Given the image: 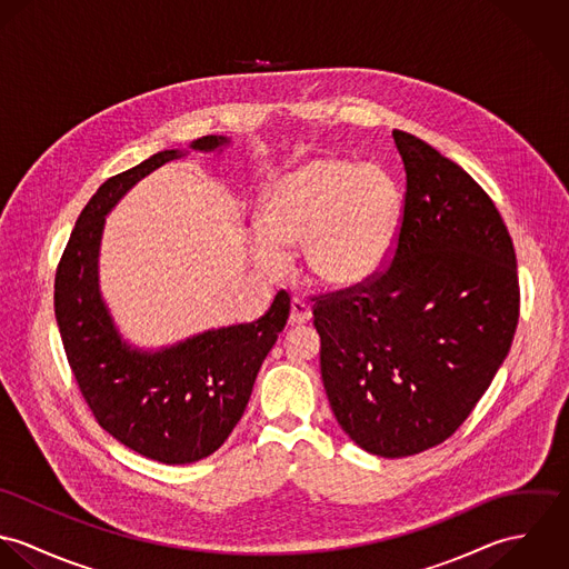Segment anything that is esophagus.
<instances>
[{"label": "esophagus", "instance_id": "obj_1", "mask_svg": "<svg viewBox=\"0 0 569 569\" xmlns=\"http://www.w3.org/2000/svg\"><path fill=\"white\" fill-rule=\"evenodd\" d=\"M311 320V307L300 300V298H293L291 300V313H289V325L300 326L307 325Z\"/></svg>", "mask_w": 569, "mask_h": 569}]
</instances>
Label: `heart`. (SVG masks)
Listing matches in <instances>:
<instances>
[{
    "mask_svg": "<svg viewBox=\"0 0 569 569\" xmlns=\"http://www.w3.org/2000/svg\"><path fill=\"white\" fill-rule=\"evenodd\" d=\"M403 217L397 181L377 163L318 158L273 179L253 212L251 264L278 278L300 249L307 273L328 289L370 282L390 260Z\"/></svg>",
    "mask_w": 569,
    "mask_h": 569,
    "instance_id": "heart-1",
    "label": "heart"
}]
</instances>
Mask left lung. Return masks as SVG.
<instances>
[{
  "label": "left lung",
  "mask_w": 569,
  "mask_h": 569,
  "mask_svg": "<svg viewBox=\"0 0 569 569\" xmlns=\"http://www.w3.org/2000/svg\"><path fill=\"white\" fill-rule=\"evenodd\" d=\"M406 166L401 232L368 284L316 298L322 381L361 449L406 458L445 442L503 363L519 320L510 234L478 181L392 131Z\"/></svg>",
  "instance_id": "left-lung-1"
}]
</instances>
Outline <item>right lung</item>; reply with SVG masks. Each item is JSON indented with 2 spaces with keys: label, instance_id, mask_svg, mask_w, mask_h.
Listing matches in <instances>:
<instances>
[{
  "label": "right lung",
  "instance_id": "1",
  "mask_svg": "<svg viewBox=\"0 0 569 569\" xmlns=\"http://www.w3.org/2000/svg\"><path fill=\"white\" fill-rule=\"evenodd\" d=\"M226 136L190 142L214 153ZM186 151L168 149L107 179L82 208L54 280V313L70 368L98 425L136 453L163 465H190L214 453L243 416L256 375L289 320L280 291L251 325L203 330L144 350L122 337L100 293L98 256L104 217L147 174Z\"/></svg>",
  "mask_w": 569,
  "mask_h": 569
}]
</instances>
